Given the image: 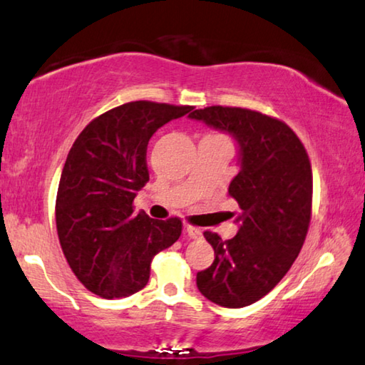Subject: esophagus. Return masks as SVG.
Returning a JSON list of instances; mask_svg holds the SVG:
<instances>
[{
	"label": "esophagus",
	"instance_id": "obj_1",
	"mask_svg": "<svg viewBox=\"0 0 365 365\" xmlns=\"http://www.w3.org/2000/svg\"><path fill=\"white\" fill-rule=\"evenodd\" d=\"M184 232L187 233V237H189L190 240H200V238H202V230H200V228L186 225V227H184Z\"/></svg>",
	"mask_w": 365,
	"mask_h": 365
}]
</instances>
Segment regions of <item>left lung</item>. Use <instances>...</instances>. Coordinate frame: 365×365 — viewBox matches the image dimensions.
<instances>
[{
	"label": "left lung",
	"mask_w": 365,
	"mask_h": 365,
	"mask_svg": "<svg viewBox=\"0 0 365 365\" xmlns=\"http://www.w3.org/2000/svg\"><path fill=\"white\" fill-rule=\"evenodd\" d=\"M189 119L237 140L240 166L228 186L241 209L238 232L227 241L204 233L215 259L197 272V289L220 307L251 305L276 287L304 246L312 214L310 160L292 128L261 112L210 106Z\"/></svg>",
	"instance_id": "1"
}]
</instances>
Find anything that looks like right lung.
I'll return each mask as SVG.
<instances>
[{"instance_id": "1", "label": "right lung", "mask_w": 365, "mask_h": 365, "mask_svg": "<svg viewBox=\"0 0 365 365\" xmlns=\"http://www.w3.org/2000/svg\"><path fill=\"white\" fill-rule=\"evenodd\" d=\"M194 108L135 101L99 115L73 143L61 171L55 220L71 271L103 299L142 290L156 253L175 243L179 218L155 220L133 212L150 179L147 147L153 133Z\"/></svg>"}]
</instances>
